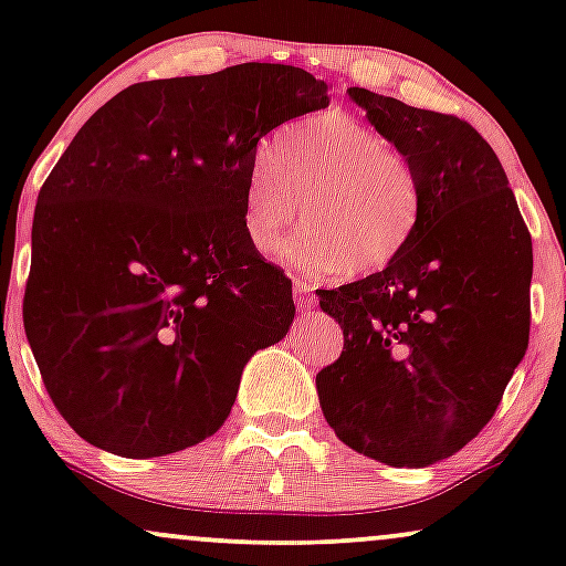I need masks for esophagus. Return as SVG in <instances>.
I'll use <instances>...</instances> for the list:
<instances>
[{"label":"esophagus","mask_w":566,"mask_h":566,"mask_svg":"<svg viewBox=\"0 0 566 566\" xmlns=\"http://www.w3.org/2000/svg\"><path fill=\"white\" fill-rule=\"evenodd\" d=\"M295 301H297V305H301V311L303 308H314V305H316L314 290H311L305 282H301V279L295 282Z\"/></svg>","instance_id":"1"}]
</instances>
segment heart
Listing matches in <instances>:
<instances>
[{
  "instance_id": "heart-1",
  "label": "heart",
  "mask_w": 566,
  "mask_h": 566,
  "mask_svg": "<svg viewBox=\"0 0 566 566\" xmlns=\"http://www.w3.org/2000/svg\"><path fill=\"white\" fill-rule=\"evenodd\" d=\"M301 226L279 261L311 279L378 274L399 261L423 218V186L386 135L346 112L297 122L247 172L242 223L258 252Z\"/></svg>"
}]
</instances>
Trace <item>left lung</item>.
<instances>
[{"label": "left lung", "mask_w": 566, "mask_h": 566, "mask_svg": "<svg viewBox=\"0 0 566 566\" xmlns=\"http://www.w3.org/2000/svg\"><path fill=\"white\" fill-rule=\"evenodd\" d=\"M423 186L399 261L319 292L343 354L316 375L350 450L423 469L490 423L530 343L532 239L497 154L469 122L348 87Z\"/></svg>", "instance_id": "8db88e82"}]
</instances>
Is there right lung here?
Masks as SVG:
<instances>
[{
  "instance_id": "1",
  "label": "right lung",
  "mask_w": 566,
  "mask_h": 566,
  "mask_svg": "<svg viewBox=\"0 0 566 566\" xmlns=\"http://www.w3.org/2000/svg\"><path fill=\"white\" fill-rule=\"evenodd\" d=\"M327 106L308 71L242 63L133 84L74 135L36 199L23 327L84 441L161 458L223 426L295 319L292 282L247 242V172L263 135Z\"/></svg>"
}]
</instances>
